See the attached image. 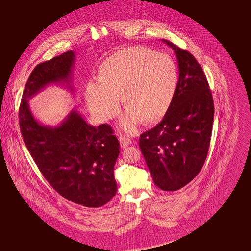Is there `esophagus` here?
Returning <instances> with one entry per match:
<instances>
[{"instance_id":"esophagus-1","label":"esophagus","mask_w":251,"mask_h":251,"mask_svg":"<svg viewBox=\"0 0 251 251\" xmlns=\"http://www.w3.org/2000/svg\"><path fill=\"white\" fill-rule=\"evenodd\" d=\"M119 141H120L121 148H123V149L127 148L128 146H130L131 143H132V141H131L130 138H128V137H126V136H122V135H121L120 137H119Z\"/></svg>"}]
</instances>
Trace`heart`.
<instances>
[{"label": "heart", "instance_id": "b5f03b06", "mask_svg": "<svg viewBox=\"0 0 251 251\" xmlns=\"http://www.w3.org/2000/svg\"><path fill=\"white\" fill-rule=\"evenodd\" d=\"M178 85L175 62L166 54L144 47H131L105 59L100 79L85 88L88 109L98 121H107L119 111L120 97L127 108L121 126L134 132L143 120H161L172 104Z\"/></svg>", "mask_w": 251, "mask_h": 251}]
</instances>
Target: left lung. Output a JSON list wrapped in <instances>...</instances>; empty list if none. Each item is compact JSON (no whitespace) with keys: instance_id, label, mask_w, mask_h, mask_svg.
<instances>
[{"instance_id":"8db88e82","label":"left lung","mask_w":251,"mask_h":251,"mask_svg":"<svg viewBox=\"0 0 251 251\" xmlns=\"http://www.w3.org/2000/svg\"><path fill=\"white\" fill-rule=\"evenodd\" d=\"M174 50L179 79L163 120L140 135L139 148L155 185L175 191L192 181L205 162L214 122V100L201 66L189 51Z\"/></svg>"}]
</instances>
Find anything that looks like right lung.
Here are the masks:
<instances>
[{
  "label": "right lung",
  "instance_id": "right-lung-1",
  "mask_svg": "<svg viewBox=\"0 0 251 251\" xmlns=\"http://www.w3.org/2000/svg\"><path fill=\"white\" fill-rule=\"evenodd\" d=\"M74 51L38 64L31 72L19 108V125L26 148L46 180L60 195L86 207H100L116 194L114 167L120 143L108 124L89 125L72 110L60 125L39 123L28 100L50 84L71 82Z\"/></svg>",
  "mask_w": 251,
  "mask_h": 251
}]
</instances>
